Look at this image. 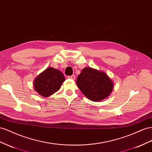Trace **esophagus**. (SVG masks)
Wrapping results in <instances>:
<instances>
[{
  "mask_svg": "<svg viewBox=\"0 0 152 152\" xmlns=\"http://www.w3.org/2000/svg\"><path fill=\"white\" fill-rule=\"evenodd\" d=\"M68 79H69L75 80V76L74 75H70V76H68Z\"/></svg>",
  "mask_w": 152,
  "mask_h": 152,
  "instance_id": "1",
  "label": "esophagus"
}]
</instances>
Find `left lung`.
<instances>
[{"instance_id": "left-lung-1", "label": "left lung", "mask_w": 152, "mask_h": 152, "mask_svg": "<svg viewBox=\"0 0 152 152\" xmlns=\"http://www.w3.org/2000/svg\"><path fill=\"white\" fill-rule=\"evenodd\" d=\"M77 86L90 100L98 102L108 97L113 89V83L105 72L86 67L77 79Z\"/></svg>"}]
</instances>
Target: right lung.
Wrapping results in <instances>:
<instances>
[{"label":"right lung","instance_id":"obj_1","mask_svg":"<svg viewBox=\"0 0 152 152\" xmlns=\"http://www.w3.org/2000/svg\"><path fill=\"white\" fill-rule=\"evenodd\" d=\"M64 80L65 77L62 72L49 67L34 79V88L39 95L48 97L58 91Z\"/></svg>","mask_w":152,"mask_h":152}]
</instances>
